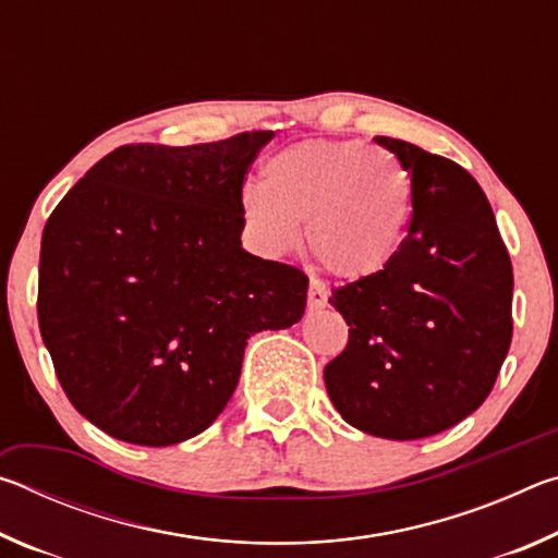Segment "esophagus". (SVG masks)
Instances as JSON below:
<instances>
[{
    "instance_id": "1",
    "label": "esophagus",
    "mask_w": 558,
    "mask_h": 558,
    "mask_svg": "<svg viewBox=\"0 0 558 558\" xmlns=\"http://www.w3.org/2000/svg\"><path fill=\"white\" fill-rule=\"evenodd\" d=\"M327 298H329V292H327V288L323 286V282H319L317 278H313L310 280V290H307V307L313 310H323L325 305H327Z\"/></svg>"
}]
</instances>
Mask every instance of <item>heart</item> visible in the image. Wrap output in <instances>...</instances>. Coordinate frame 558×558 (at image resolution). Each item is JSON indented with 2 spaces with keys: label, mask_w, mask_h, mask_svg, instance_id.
<instances>
[{
  "label": "heart",
  "mask_w": 558,
  "mask_h": 558,
  "mask_svg": "<svg viewBox=\"0 0 558 558\" xmlns=\"http://www.w3.org/2000/svg\"><path fill=\"white\" fill-rule=\"evenodd\" d=\"M245 231L270 256L307 248L344 280L379 276L399 251L411 214V182L396 157L359 140H307L272 155L263 186L241 194Z\"/></svg>",
  "instance_id": "b5f03b06"
}]
</instances>
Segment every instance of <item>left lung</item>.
I'll list each match as a JSON object with an SVG mask.
<instances>
[{"instance_id": "obj_1", "label": "left lung", "mask_w": 558, "mask_h": 558, "mask_svg": "<svg viewBox=\"0 0 558 558\" xmlns=\"http://www.w3.org/2000/svg\"><path fill=\"white\" fill-rule=\"evenodd\" d=\"M411 174L409 235L379 276L332 290L349 325L325 366L339 415L376 438L415 440L477 411L512 342V263L480 184L460 165L374 137Z\"/></svg>"}]
</instances>
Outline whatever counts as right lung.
I'll use <instances>...</instances> for the list:
<instances>
[{
	"label": "right lung",
	"instance_id": "1",
	"mask_svg": "<svg viewBox=\"0 0 558 558\" xmlns=\"http://www.w3.org/2000/svg\"><path fill=\"white\" fill-rule=\"evenodd\" d=\"M270 130L125 145L46 221L39 329L73 409L135 446L199 436L235 391L248 339L305 315L307 278L241 245V189Z\"/></svg>",
	"mask_w": 558,
	"mask_h": 558
}]
</instances>
